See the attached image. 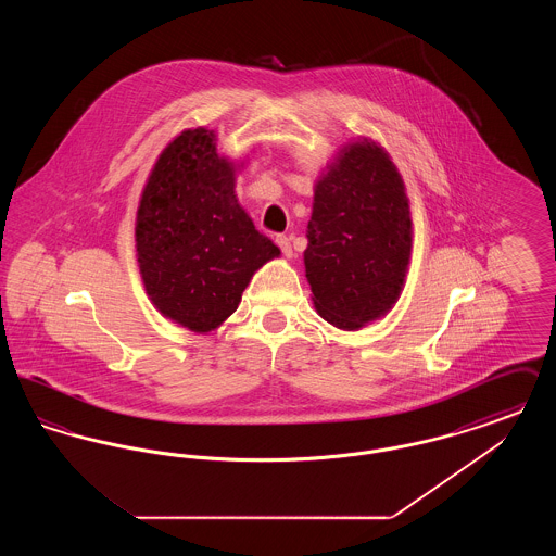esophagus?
Masks as SVG:
<instances>
[{
	"mask_svg": "<svg viewBox=\"0 0 556 556\" xmlns=\"http://www.w3.org/2000/svg\"><path fill=\"white\" fill-rule=\"evenodd\" d=\"M277 245L281 248V252H283V256H286V258H291V256H293V248H291L290 238L279 236V238H277Z\"/></svg>",
	"mask_w": 556,
	"mask_h": 556,
	"instance_id": "34e87169",
	"label": "esophagus"
}]
</instances>
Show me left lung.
<instances>
[{
    "label": "left lung",
    "mask_w": 556,
    "mask_h": 556,
    "mask_svg": "<svg viewBox=\"0 0 556 556\" xmlns=\"http://www.w3.org/2000/svg\"><path fill=\"white\" fill-rule=\"evenodd\" d=\"M306 238V279L327 323L358 331L396 306L410 265L413 218L404 179L379 141L350 139L325 164Z\"/></svg>",
    "instance_id": "obj_1"
}]
</instances>
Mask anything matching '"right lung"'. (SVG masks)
I'll return each instance as SVG.
<instances>
[{
  "mask_svg": "<svg viewBox=\"0 0 556 556\" xmlns=\"http://www.w3.org/2000/svg\"><path fill=\"white\" fill-rule=\"evenodd\" d=\"M245 160L218 152L208 127L184 129L154 162L135 214V252L160 315L211 333L238 311L254 273L279 258L236 193Z\"/></svg>",
  "mask_w": 556,
  "mask_h": 556,
  "instance_id": "1",
  "label": "right lung"
}]
</instances>
